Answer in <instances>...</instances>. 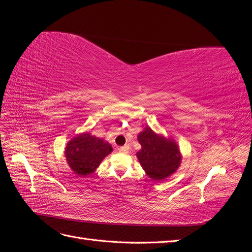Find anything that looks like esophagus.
Masks as SVG:
<instances>
[{
    "mask_svg": "<svg viewBox=\"0 0 252 252\" xmlns=\"http://www.w3.org/2000/svg\"><path fill=\"white\" fill-rule=\"evenodd\" d=\"M119 152H120V153H123V154H126L127 152H129V146H127V145L121 146V147L119 148Z\"/></svg>",
    "mask_w": 252,
    "mask_h": 252,
    "instance_id": "esophagus-1",
    "label": "esophagus"
}]
</instances>
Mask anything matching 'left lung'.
Listing matches in <instances>:
<instances>
[{
  "mask_svg": "<svg viewBox=\"0 0 252 252\" xmlns=\"http://www.w3.org/2000/svg\"><path fill=\"white\" fill-rule=\"evenodd\" d=\"M142 149L136 154L143 169L155 181L163 180L175 172L181 163L178 145L145 127L137 136Z\"/></svg>",
  "mask_w": 252,
  "mask_h": 252,
  "instance_id": "obj_1",
  "label": "left lung"
}]
</instances>
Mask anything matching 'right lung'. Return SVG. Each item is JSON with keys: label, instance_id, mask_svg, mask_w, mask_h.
<instances>
[{"label": "right lung", "instance_id": "obj_1", "mask_svg": "<svg viewBox=\"0 0 252 252\" xmlns=\"http://www.w3.org/2000/svg\"><path fill=\"white\" fill-rule=\"evenodd\" d=\"M112 152L110 144L98 137L85 133L67 144L66 158L74 173L79 176H87L93 173L107 155Z\"/></svg>", "mask_w": 252, "mask_h": 252}]
</instances>
